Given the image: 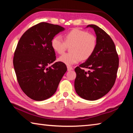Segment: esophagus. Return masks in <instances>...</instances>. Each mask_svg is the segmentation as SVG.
<instances>
[{"label": "esophagus", "mask_w": 133, "mask_h": 133, "mask_svg": "<svg viewBox=\"0 0 133 133\" xmlns=\"http://www.w3.org/2000/svg\"><path fill=\"white\" fill-rule=\"evenodd\" d=\"M73 68L71 66H67V70H68V71H70V70H73Z\"/></svg>", "instance_id": "esophagus-1"}]
</instances>
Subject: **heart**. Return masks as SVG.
<instances>
[{
    "label": "heart",
    "instance_id": "heart-1",
    "mask_svg": "<svg viewBox=\"0 0 133 133\" xmlns=\"http://www.w3.org/2000/svg\"><path fill=\"white\" fill-rule=\"evenodd\" d=\"M97 40L93 34L84 30L75 29L64 35V40L60 36H56L51 40V47L56 52L62 55L68 47L69 53L58 58V61L68 66L78 63L82 59L85 60L91 57L95 51Z\"/></svg>",
    "mask_w": 133,
    "mask_h": 133
}]
</instances>
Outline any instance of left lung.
Returning a JSON list of instances; mask_svg holds the SVG:
<instances>
[{
	"instance_id": "8db88e82",
	"label": "left lung",
	"mask_w": 133,
	"mask_h": 133,
	"mask_svg": "<svg viewBox=\"0 0 133 133\" xmlns=\"http://www.w3.org/2000/svg\"><path fill=\"white\" fill-rule=\"evenodd\" d=\"M87 27L94 29L97 43L91 57L75 68V87L80 97L92 101L105 96L114 85L119 58L114 43L105 31L95 24Z\"/></svg>"
}]
</instances>
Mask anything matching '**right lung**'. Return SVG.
Wrapping results in <instances>:
<instances>
[{
    "instance_id": "obj_1",
    "label": "right lung",
    "mask_w": 133,
    "mask_h": 133,
    "mask_svg": "<svg viewBox=\"0 0 133 133\" xmlns=\"http://www.w3.org/2000/svg\"><path fill=\"white\" fill-rule=\"evenodd\" d=\"M64 30L57 24L41 22L26 30L18 42L13 61L16 75L22 91L33 100L52 96L67 71L64 63L55 62L51 44L53 37Z\"/></svg>"
}]
</instances>
